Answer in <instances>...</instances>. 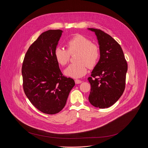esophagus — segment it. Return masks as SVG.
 I'll use <instances>...</instances> for the list:
<instances>
[{
  "mask_svg": "<svg viewBox=\"0 0 148 148\" xmlns=\"http://www.w3.org/2000/svg\"><path fill=\"white\" fill-rule=\"evenodd\" d=\"M75 83L77 84H80V83H82V81L80 80H79V79H76V80H75Z\"/></svg>",
  "mask_w": 148,
  "mask_h": 148,
  "instance_id": "esophagus-1",
  "label": "esophagus"
}]
</instances>
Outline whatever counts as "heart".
<instances>
[{
    "mask_svg": "<svg viewBox=\"0 0 148 148\" xmlns=\"http://www.w3.org/2000/svg\"><path fill=\"white\" fill-rule=\"evenodd\" d=\"M66 49L57 47L55 50V58L62 66L68 63L71 55L77 53L75 61L77 63L70 64L64 71L65 75L73 77H82L86 73L88 66L93 68L99 62L100 56L99 47L92 43L88 38L82 35H76L65 43Z\"/></svg>",
    "mask_w": 148,
    "mask_h": 148,
    "instance_id": "b5f03b06",
    "label": "heart"
}]
</instances>
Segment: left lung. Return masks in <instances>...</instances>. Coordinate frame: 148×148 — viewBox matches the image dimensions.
Here are the masks:
<instances>
[{"instance_id": "1", "label": "left lung", "mask_w": 148, "mask_h": 148, "mask_svg": "<svg viewBox=\"0 0 148 148\" xmlns=\"http://www.w3.org/2000/svg\"><path fill=\"white\" fill-rule=\"evenodd\" d=\"M89 29L97 36L100 58L88 78L91 86L88 99L92 106L106 108L113 106L125 90L127 64L120 45L112 36L100 29Z\"/></svg>"}]
</instances>
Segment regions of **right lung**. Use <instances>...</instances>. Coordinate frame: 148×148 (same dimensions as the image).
I'll return each instance as SVG.
<instances>
[{
	"instance_id": "add662e5",
	"label": "right lung",
	"mask_w": 148,
	"mask_h": 148,
	"mask_svg": "<svg viewBox=\"0 0 148 148\" xmlns=\"http://www.w3.org/2000/svg\"><path fill=\"white\" fill-rule=\"evenodd\" d=\"M60 29L42 32L28 49L22 64L25 95L36 109L53 114L65 106L75 83L62 73L55 58V50L62 36Z\"/></svg>"
}]
</instances>
